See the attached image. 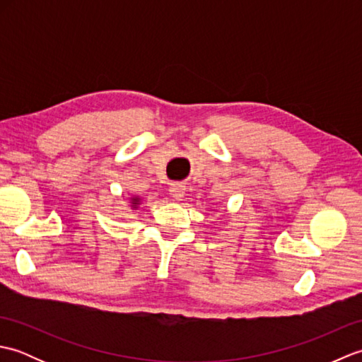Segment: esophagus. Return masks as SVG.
<instances>
[{"instance_id": "1", "label": "esophagus", "mask_w": 362, "mask_h": 362, "mask_svg": "<svg viewBox=\"0 0 362 362\" xmlns=\"http://www.w3.org/2000/svg\"><path fill=\"white\" fill-rule=\"evenodd\" d=\"M169 194H171L175 201H182L183 194H185V187L182 183H173L171 188H169Z\"/></svg>"}]
</instances>
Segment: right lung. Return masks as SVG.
Here are the masks:
<instances>
[{
    "mask_svg": "<svg viewBox=\"0 0 362 362\" xmlns=\"http://www.w3.org/2000/svg\"><path fill=\"white\" fill-rule=\"evenodd\" d=\"M132 204H134V206H136V205H138V197L132 199Z\"/></svg>",
    "mask_w": 362,
    "mask_h": 362,
    "instance_id": "right-lung-1",
    "label": "right lung"
}]
</instances>
